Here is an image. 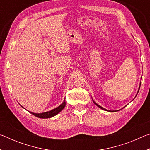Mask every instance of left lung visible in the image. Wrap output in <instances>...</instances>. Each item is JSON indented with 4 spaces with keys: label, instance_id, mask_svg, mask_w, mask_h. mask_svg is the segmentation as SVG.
Wrapping results in <instances>:
<instances>
[{
    "label": "left lung",
    "instance_id": "1",
    "mask_svg": "<svg viewBox=\"0 0 150 150\" xmlns=\"http://www.w3.org/2000/svg\"><path fill=\"white\" fill-rule=\"evenodd\" d=\"M139 87H140V86H139ZM139 89H138V93H138V92H139ZM137 95H138V94H137ZM93 103H95V105H96V106H98V107H99L100 108H101V109H103V110H106V109H105V108H103V107H102V106H100V105H97V104H96L95 102V101H94L93 100ZM106 111H109V112H116V110H106ZM116 111H118V110H116Z\"/></svg>",
    "mask_w": 150,
    "mask_h": 150
}]
</instances>
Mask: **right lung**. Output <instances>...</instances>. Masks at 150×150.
Wrapping results in <instances>:
<instances>
[{
  "mask_svg": "<svg viewBox=\"0 0 150 150\" xmlns=\"http://www.w3.org/2000/svg\"><path fill=\"white\" fill-rule=\"evenodd\" d=\"M66 103H65V99L63 101V103L60 106H58L56 108L53 109V110L48 111V112H43V113H40V114H37V113H34L32 112H30V113L32 114L33 115H34L35 116H36L38 118H49L51 117H53V116H55L57 115L58 113L62 111L64 107L65 106Z\"/></svg>",
  "mask_w": 150,
  "mask_h": 150,
  "instance_id": "1",
  "label": "right lung"
}]
</instances>
